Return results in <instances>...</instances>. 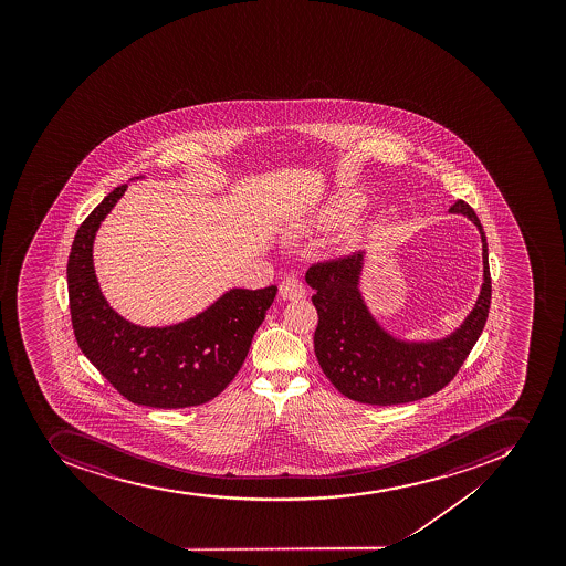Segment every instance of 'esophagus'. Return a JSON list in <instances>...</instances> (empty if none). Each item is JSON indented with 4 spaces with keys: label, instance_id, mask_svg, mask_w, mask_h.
<instances>
[{
    "label": "esophagus",
    "instance_id": "1",
    "mask_svg": "<svg viewBox=\"0 0 566 566\" xmlns=\"http://www.w3.org/2000/svg\"><path fill=\"white\" fill-rule=\"evenodd\" d=\"M281 295L284 301H301L305 296V287L295 276H287L281 282Z\"/></svg>",
    "mask_w": 566,
    "mask_h": 566
}]
</instances>
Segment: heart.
<instances>
[{
	"label": "heart",
	"instance_id": "1",
	"mask_svg": "<svg viewBox=\"0 0 566 566\" xmlns=\"http://www.w3.org/2000/svg\"><path fill=\"white\" fill-rule=\"evenodd\" d=\"M361 202L355 196L346 193V196L338 197L333 205L327 208L324 213V222H346L360 210Z\"/></svg>",
	"mask_w": 566,
	"mask_h": 566
}]
</instances>
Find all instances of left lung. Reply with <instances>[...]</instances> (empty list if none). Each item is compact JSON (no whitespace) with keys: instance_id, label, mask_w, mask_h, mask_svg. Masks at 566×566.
Listing matches in <instances>:
<instances>
[{"instance_id":"left-lung-1","label":"left lung","mask_w":566,"mask_h":566,"mask_svg":"<svg viewBox=\"0 0 566 566\" xmlns=\"http://www.w3.org/2000/svg\"><path fill=\"white\" fill-rule=\"evenodd\" d=\"M450 211L463 213L478 226L485 282L465 324L446 340L403 344L376 324L358 291L364 261L360 251L316 262L305 273V282L315 290L311 301L318 313L316 360L331 384L349 400L400 406L434 395L454 380L480 338L492 298L485 231L465 200H455Z\"/></svg>"}]
</instances>
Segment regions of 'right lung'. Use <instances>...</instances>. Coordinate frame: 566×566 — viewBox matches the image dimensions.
<instances>
[{
  "instance_id": "right-lung-1",
  "label": "right lung",
  "mask_w": 566,
  "mask_h": 566,
  "mask_svg": "<svg viewBox=\"0 0 566 566\" xmlns=\"http://www.w3.org/2000/svg\"><path fill=\"white\" fill-rule=\"evenodd\" d=\"M125 190L126 185L117 186L101 200L72 242L66 281L75 340L132 403L156 409L202 406L241 370L276 285L228 291L205 313L170 327L126 322L101 295L92 262L95 231Z\"/></svg>"
}]
</instances>
